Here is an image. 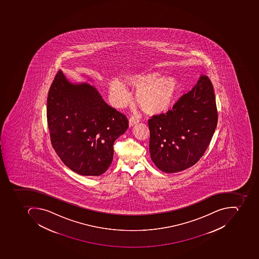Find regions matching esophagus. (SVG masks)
I'll return each instance as SVG.
<instances>
[{"label": "esophagus", "instance_id": "esophagus-1", "mask_svg": "<svg viewBox=\"0 0 259 259\" xmlns=\"http://www.w3.org/2000/svg\"><path fill=\"white\" fill-rule=\"evenodd\" d=\"M139 121H140V119H138L136 116H130V118H129V126H133V125L136 124Z\"/></svg>", "mask_w": 259, "mask_h": 259}]
</instances>
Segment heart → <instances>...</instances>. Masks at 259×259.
<instances>
[{"label": "heart", "instance_id": "b5f03b06", "mask_svg": "<svg viewBox=\"0 0 259 259\" xmlns=\"http://www.w3.org/2000/svg\"><path fill=\"white\" fill-rule=\"evenodd\" d=\"M127 83L132 88L137 89L136 102L149 115H158L169 110L181 87L176 77H161L158 73L131 76ZM109 94L116 106H124L128 102V91L119 81L109 83Z\"/></svg>", "mask_w": 259, "mask_h": 259}]
</instances>
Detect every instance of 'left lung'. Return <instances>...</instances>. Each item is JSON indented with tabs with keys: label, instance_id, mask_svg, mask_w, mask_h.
Here are the masks:
<instances>
[{
	"label": "left lung",
	"instance_id": "1",
	"mask_svg": "<svg viewBox=\"0 0 259 259\" xmlns=\"http://www.w3.org/2000/svg\"><path fill=\"white\" fill-rule=\"evenodd\" d=\"M218 112L209 77L200 75L172 109L149 119L150 153L165 172L184 170L201 158L217 128Z\"/></svg>",
	"mask_w": 259,
	"mask_h": 259
}]
</instances>
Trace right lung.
Listing matches in <instances>:
<instances>
[{
	"label": "right lung",
	"instance_id": "obj_1",
	"mask_svg": "<svg viewBox=\"0 0 259 259\" xmlns=\"http://www.w3.org/2000/svg\"><path fill=\"white\" fill-rule=\"evenodd\" d=\"M47 118L52 147L63 163L84 176H100L111 165L113 144L127 118L92 85L73 84L59 70L50 87Z\"/></svg>",
	"mask_w": 259,
	"mask_h": 259
}]
</instances>
